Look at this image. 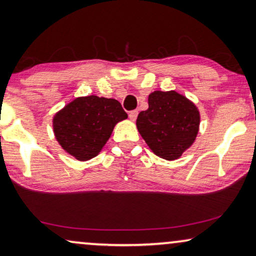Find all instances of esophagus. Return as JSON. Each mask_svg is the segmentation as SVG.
<instances>
[{
  "instance_id": "34e87169",
  "label": "esophagus",
  "mask_w": 256,
  "mask_h": 256,
  "mask_svg": "<svg viewBox=\"0 0 256 256\" xmlns=\"http://www.w3.org/2000/svg\"><path fill=\"white\" fill-rule=\"evenodd\" d=\"M138 112L136 110L129 112V118H130L132 121H135L136 118H138Z\"/></svg>"
}]
</instances>
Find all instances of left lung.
Wrapping results in <instances>:
<instances>
[{
  "instance_id": "1",
  "label": "left lung",
  "mask_w": 256,
  "mask_h": 256,
  "mask_svg": "<svg viewBox=\"0 0 256 256\" xmlns=\"http://www.w3.org/2000/svg\"><path fill=\"white\" fill-rule=\"evenodd\" d=\"M148 104V110H142L136 120L138 132L160 158H180L197 138L200 124L198 108L174 90H155L149 94Z\"/></svg>"
}]
</instances>
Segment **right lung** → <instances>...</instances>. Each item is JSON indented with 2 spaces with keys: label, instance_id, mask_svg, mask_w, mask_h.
Masks as SVG:
<instances>
[{
  "label": "right lung",
  "instance_id": "obj_1",
  "mask_svg": "<svg viewBox=\"0 0 256 256\" xmlns=\"http://www.w3.org/2000/svg\"><path fill=\"white\" fill-rule=\"evenodd\" d=\"M127 118L118 100L80 96L54 115V136L66 152L78 160H88L101 152L115 124Z\"/></svg>",
  "mask_w": 256,
  "mask_h": 256
}]
</instances>
